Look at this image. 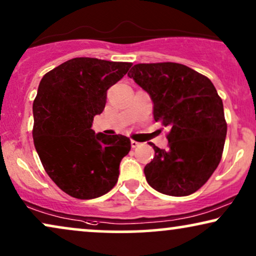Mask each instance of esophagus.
Returning <instances> with one entry per match:
<instances>
[{
    "label": "esophagus",
    "mask_w": 256,
    "mask_h": 256,
    "mask_svg": "<svg viewBox=\"0 0 256 256\" xmlns=\"http://www.w3.org/2000/svg\"><path fill=\"white\" fill-rule=\"evenodd\" d=\"M139 144H140V142H136V140H131V146L132 148H138L139 146Z\"/></svg>",
    "instance_id": "1"
}]
</instances>
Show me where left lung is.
<instances>
[{"mask_svg":"<svg viewBox=\"0 0 256 256\" xmlns=\"http://www.w3.org/2000/svg\"><path fill=\"white\" fill-rule=\"evenodd\" d=\"M153 102V117L171 128L168 148H154L145 166L148 185L158 192L185 196L196 192L219 165L227 122L212 82L179 63H140L128 74Z\"/></svg>","mask_w":256,"mask_h":256,"instance_id":"1","label":"left lung"}]
</instances>
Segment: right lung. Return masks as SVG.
Here are the masks:
<instances>
[{"label": "right lung", "instance_id": "obj_1", "mask_svg": "<svg viewBox=\"0 0 256 256\" xmlns=\"http://www.w3.org/2000/svg\"><path fill=\"white\" fill-rule=\"evenodd\" d=\"M132 63L77 57L46 74L32 104L34 144L44 170L63 192L94 199L114 188L130 138L94 134V117L106 103L108 88Z\"/></svg>", "mask_w": 256, "mask_h": 256}]
</instances>
